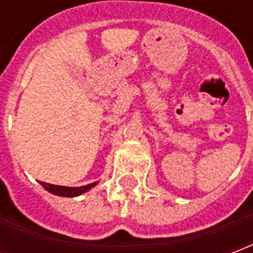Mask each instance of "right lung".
Segmentation results:
<instances>
[{
	"label": "right lung",
	"mask_w": 253,
	"mask_h": 253,
	"mask_svg": "<svg viewBox=\"0 0 253 253\" xmlns=\"http://www.w3.org/2000/svg\"><path fill=\"white\" fill-rule=\"evenodd\" d=\"M42 187L47 190L48 192H51L54 195L58 196H67V198H73V196H78L89 191L92 187H94L97 184V181L94 183H90V184H86V186L81 187H65V186H55V184H48V183H43L41 181Z\"/></svg>",
	"instance_id": "obj_1"
}]
</instances>
